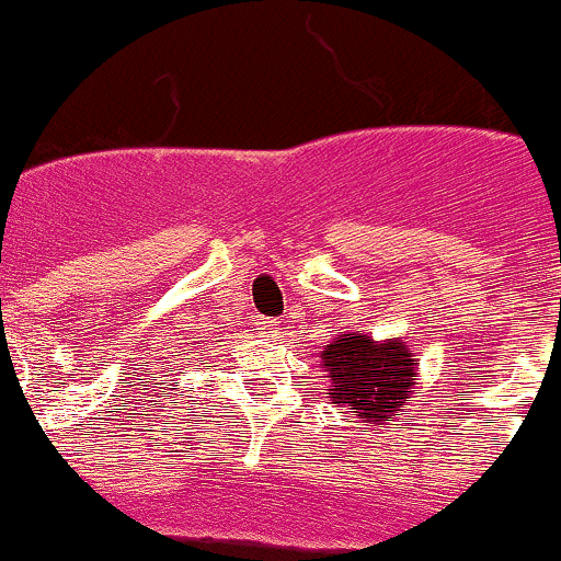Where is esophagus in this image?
I'll use <instances>...</instances> for the list:
<instances>
[{
  "label": "esophagus",
  "instance_id": "1",
  "mask_svg": "<svg viewBox=\"0 0 561 561\" xmlns=\"http://www.w3.org/2000/svg\"><path fill=\"white\" fill-rule=\"evenodd\" d=\"M257 330H263L265 335H268V339H274V335H279V325H274V322H261V328Z\"/></svg>",
  "mask_w": 561,
  "mask_h": 561
}]
</instances>
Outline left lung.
Listing matches in <instances>:
<instances>
[{
  "mask_svg": "<svg viewBox=\"0 0 561 561\" xmlns=\"http://www.w3.org/2000/svg\"><path fill=\"white\" fill-rule=\"evenodd\" d=\"M330 376L328 398L350 409L365 430L394 422L416 392V355L403 339L376 341L374 335L344 333L322 350Z\"/></svg>",
  "mask_w": 561,
  "mask_h": 561,
  "instance_id": "obj_1",
  "label": "left lung"
}]
</instances>
